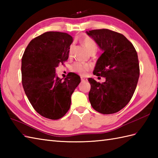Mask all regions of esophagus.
Listing matches in <instances>:
<instances>
[{
	"mask_svg": "<svg viewBox=\"0 0 158 158\" xmlns=\"http://www.w3.org/2000/svg\"><path fill=\"white\" fill-rule=\"evenodd\" d=\"M81 81H88V79L84 77H81Z\"/></svg>",
	"mask_w": 158,
	"mask_h": 158,
	"instance_id": "34e87169",
	"label": "esophagus"
}]
</instances>
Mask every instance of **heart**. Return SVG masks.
Masks as SVG:
<instances>
[{"label": "heart", "mask_w": 158, "mask_h": 158, "mask_svg": "<svg viewBox=\"0 0 158 158\" xmlns=\"http://www.w3.org/2000/svg\"><path fill=\"white\" fill-rule=\"evenodd\" d=\"M81 43L89 53L92 52H96L97 48H98V45H97V43H96L94 40L92 39V38L89 37V36H85V37L81 40ZM73 45H70L69 49V54L70 56L73 54ZM90 68H91V66L88 64L75 62L72 66V70L73 71L78 73L79 75H86L87 72L90 69Z\"/></svg>", "instance_id": "b5f03b06"}]
</instances>
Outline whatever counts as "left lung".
Wrapping results in <instances>:
<instances>
[{
  "mask_svg": "<svg viewBox=\"0 0 158 158\" xmlns=\"http://www.w3.org/2000/svg\"><path fill=\"white\" fill-rule=\"evenodd\" d=\"M87 34L103 51L94 75L106 78L102 83L88 78L90 104L98 113H115L127 105L135 92L140 75L137 52L132 43L119 32L103 28Z\"/></svg>",
  "mask_w": 158,
  "mask_h": 158,
  "instance_id": "8db88e82",
  "label": "left lung"
}]
</instances>
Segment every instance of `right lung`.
<instances>
[{
	"label": "right lung",
	"mask_w": 158,
	"mask_h": 158,
	"mask_svg": "<svg viewBox=\"0 0 158 158\" xmlns=\"http://www.w3.org/2000/svg\"><path fill=\"white\" fill-rule=\"evenodd\" d=\"M73 37L65 32H47L33 39L22 58V83L26 96L41 116L58 119L68 112L71 95L80 77L69 73L64 80L56 75V68L69 58Z\"/></svg>",
	"instance_id": "obj_1"
}]
</instances>
